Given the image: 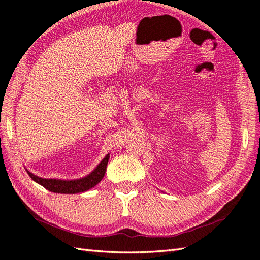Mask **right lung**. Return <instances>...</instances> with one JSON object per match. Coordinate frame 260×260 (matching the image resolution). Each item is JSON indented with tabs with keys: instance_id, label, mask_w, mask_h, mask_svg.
Segmentation results:
<instances>
[{
	"instance_id": "add662e5",
	"label": "right lung",
	"mask_w": 260,
	"mask_h": 260,
	"mask_svg": "<svg viewBox=\"0 0 260 260\" xmlns=\"http://www.w3.org/2000/svg\"><path fill=\"white\" fill-rule=\"evenodd\" d=\"M110 156L106 155L103 160L98 165V167L93 170L90 175L86 177L76 179V180H60V179H43L29 172L30 178L37 182L38 184L43 185L47 190L55 192V193H64V194H75L80 193V192L88 191L89 189L96 185L102 180L105 171L106 166H108Z\"/></svg>"
}]
</instances>
